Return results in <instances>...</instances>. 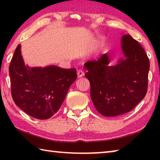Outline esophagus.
<instances>
[{
	"mask_svg": "<svg viewBox=\"0 0 160 160\" xmlns=\"http://www.w3.org/2000/svg\"><path fill=\"white\" fill-rule=\"evenodd\" d=\"M83 75H84V72H82V70H78V78L82 77Z\"/></svg>",
	"mask_w": 160,
	"mask_h": 160,
	"instance_id": "esophagus-1",
	"label": "esophagus"
}]
</instances>
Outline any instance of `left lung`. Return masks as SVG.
Wrapping results in <instances>:
<instances>
[{"instance_id": "1", "label": "left lung", "mask_w": 160, "mask_h": 160, "mask_svg": "<svg viewBox=\"0 0 160 160\" xmlns=\"http://www.w3.org/2000/svg\"><path fill=\"white\" fill-rule=\"evenodd\" d=\"M75 68L51 65L29 67L26 65L19 44L9 66L13 101L28 115L41 120L58 112L70 85L77 79Z\"/></svg>"}]
</instances>
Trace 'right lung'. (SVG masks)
<instances>
[{
	"label": "right lung",
	"mask_w": 160,
	"mask_h": 160,
	"mask_svg": "<svg viewBox=\"0 0 160 160\" xmlns=\"http://www.w3.org/2000/svg\"><path fill=\"white\" fill-rule=\"evenodd\" d=\"M123 56L109 66L105 53L85 66L90 83V95L96 109L104 116H115L131 111L148 90L150 61L145 50L129 34L121 38Z\"/></svg>",
	"instance_id": "1"
}]
</instances>
